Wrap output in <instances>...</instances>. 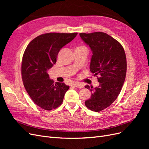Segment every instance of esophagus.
<instances>
[{"label": "esophagus", "mask_w": 149, "mask_h": 149, "mask_svg": "<svg viewBox=\"0 0 149 149\" xmlns=\"http://www.w3.org/2000/svg\"><path fill=\"white\" fill-rule=\"evenodd\" d=\"M73 86L74 87L77 88H83V85L81 83H74L73 84Z\"/></svg>", "instance_id": "1"}]
</instances>
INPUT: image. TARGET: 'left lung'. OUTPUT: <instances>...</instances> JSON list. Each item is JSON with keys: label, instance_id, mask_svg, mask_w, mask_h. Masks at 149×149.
I'll return each instance as SVG.
<instances>
[{"label": "left lung", "instance_id": "left-lung-1", "mask_svg": "<svg viewBox=\"0 0 149 149\" xmlns=\"http://www.w3.org/2000/svg\"><path fill=\"white\" fill-rule=\"evenodd\" d=\"M79 36L91 48L89 69L94 76H99L100 83L95 88L85 86L91 95L84 103L89 109L100 112L109 107L121 91L127 70L125 52L120 43L107 33H80Z\"/></svg>", "mask_w": 149, "mask_h": 149}]
</instances>
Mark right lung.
I'll use <instances>...</instances> for the list:
<instances>
[{
  "label": "right lung",
  "instance_id": "1",
  "mask_svg": "<svg viewBox=\"0 0 149 149\" xmlns=\"http://www.w3.org/2000/svg\"><path fill=\"white\" fill-rule=\"evenodd\" d=\"M78 33H48L34 38L26 47L22 63L24 87L32 101L42 109L50 111L61 105L69 86L54 83L48 70L56 63L60 49Z\"/></svg>",
  "mask_w": 149,
  "mask_h": 149
}]
</instances>
